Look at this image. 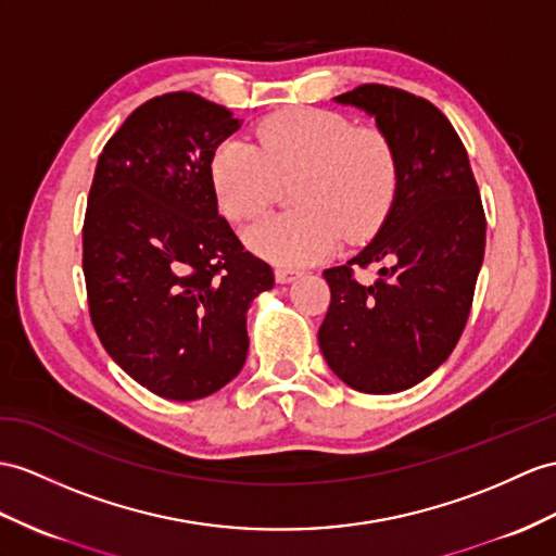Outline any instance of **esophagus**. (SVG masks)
<instances>
[{
  "instance_id": "34e87169",
  "label": "esophagus",
  "mask_w": 556,
  "mask_h": 556,
  "mask_svg": "<svg viewBox=\"0 0 556 556\" xmlns=\"http://www.w3.org/2000/svg\"><path fill=\"white\" fill-rule=\"evenodd\" d=\"M302 274H300V270H292V268H276V280L278 282H282V286H286V282H292V280H296V278H300Z\"/></svg>"
}]
</instances>
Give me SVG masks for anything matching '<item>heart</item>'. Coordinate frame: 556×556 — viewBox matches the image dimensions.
Wrapping results in <instances>:
<instances>
[{"label":"heart","instance_id":"heart-1","mask_svg":"<svg viewBox=\"0 0 556 556\" xmlns=\"http://www.w3.org/2000/svg\"><path fill=\"white\" fill-rule=\"evenodd\" d=\"M212 188L233 222L262 214L292 186L288 214L264 216L245 228L252 252L278 266L320 262L342 236L368 240L382 226L399 186V162L389 139L349 117L316 108L282 111L256 127V148L228 139L212 155Z\"/></svg>","mask_w":556,"mask_h":556}]
</instances>
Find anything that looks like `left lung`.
<instances>
[{"label": "left lung", "mask_w": 556, "mask_h": 556, "mask_svg": "<svg viewBox=\"0 0 556 556\" xmlns=\"http://www.w3.org/2000/svg\"><path fill=\"white\" fill-rule=\"evenodd\" d=\"M375 117L396 153L399 186L380 231L354 260L323 270L330 308L318 344L330 370L363 394L419 384L465 330L485 250V216L469 157L437 105L363 85L332 99ZM382 263L361 287L351 265Z\"/></svg>", "instance_id": "8db88e82"}]
</instances>
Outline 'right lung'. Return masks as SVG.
<instances>
[{"mask_svg":"<svg viewBox=\"0 0 556 556\" xmlns=\"http://www.w3.org/2000/svg\"><path fill=\"white\" fill-rule=\"evenodd\" d=\"M240 125L198 93H165L125 119L93 172L83 231L91 323L119 368L169 401L238 377L248 308L274 288L212 188V155Z\"/></svg>","mask_w":556,"mask_h":556,"instance_id":"1","label":"right lung"}]
</instances>
